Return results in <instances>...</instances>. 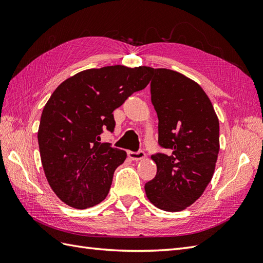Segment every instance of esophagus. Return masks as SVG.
<instances>
[{
  "instance_id": "34e87169",
  "label": "esophagus",
  "mask_w": 263,
  "mask_h": 263,
  "mask_svg": "<svg viewBox=\"0 0 263 263\" xmlns=\"http://www.w3.org/2000/svg\"><path fill=\"white\" fill-rule=\"evenodd\" d=\"M146 156L144 150H138V151H128V157L132 160H140V159H144Z\"/></svg>"
}]
</instances>
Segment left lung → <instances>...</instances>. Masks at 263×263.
<instances>
[{
    "mask_svg": "<svg viewBox=\"0 0 263 263\" xmlns=\"http://www.w3.org/2000/svg\"><path fill=\"white\" fill-rule=\"evenodd\" d=\"M151 103L158 115L156 177L145 184L157 208L178 212L193 204L211 182L219 151V122L202 87L169 69H153Z\"/></svg>",
    "mask_w": 263,
    "mask_h": 263,
    "instance_id": "obj_1",
    "label": "left lung"
}]
</instances>
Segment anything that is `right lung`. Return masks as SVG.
<instances>
[{"mask_svg":"<svg viewBox=\"0 0 263 263\" xmlns=\"http://www.w3.org/2000/svg\"><path fill=\"white\" fill-rule=\"evenodd\" d=\"M150 73L149 67L84 70L63 81L47 102L38 129L43 168L53 192L71 208H92L107 196L127 155L102 144L101 134L114 132V109L145 89Z\"/></svg>","mask_w":263,"mask_h":263,"instance_id":"1","label":"right lung"}]
</instances>
